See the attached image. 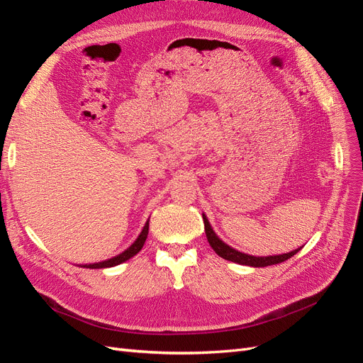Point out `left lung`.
I'll list each match as a JSON object with an SVG mask.
<instances>
[{
	"instance_id": "8db88e82",
	"label": "left lung",
	"mask_w": 363,
	"mask_h": 363,
	"mask_svg": "<svg viewBox=\"0 0 363 363\" xmlns=\"http://www.w3.org/2000/svg\"><path fill=\"white\" fill-rule=\"evenodd\" d=\"M203 221H204V230H206V236H207L208 244H211V247L213 248L216 255L225 260L239 263V265H247V267H255V268L276 265V263H281L284 260L291 259L294 255H296V252L303 248V247H300L291 252H284V255H276V256H250V255L240 252L230 245H227L225 242H223V240L219 239L216 236V233L213 232L212 225L208 224V219L204 213H203Z\"/></svg>"
}]
</instances>
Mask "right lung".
<instances>
[{
    "label": "right lung",
    "mask_w": 363,
    "mask_h": 363,
    "mask_svg": "<svg viewBox=\"0 0 363 363\" xmlns=\"http://www.w3.org/2000/svg\"><path fill=\"white\" fill-rule=\"evenodd\" d=\"M148 228H150V218H148V221L145 223L144 228H142V232L138 236V239L127 250H124L123 252H119L118 256H115L112 259H107V260H103V262H96V263H86V265H80V267L82 268H91V269L111 268V267H116V265H119V263H123V262L131 259V257L138 255V252L142 250V247H144L145 240H147V236H148Z\"/></svg>",
    "instance_id": "add662e5"
}]
</instances>
